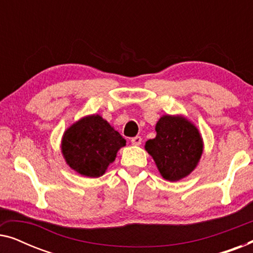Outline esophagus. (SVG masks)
<instances>
[{
	"label": "esophagus",
	"mask_w": 253,
	"mask_h": 253,
	"mask_svg": "<svg viewBox=\"0 0 253 253\" xmlns=\"http://www.w3.org/2000/svg\"><path fill=\"white\" fill-rule=\"evenodd\" d=\"M131 143H132L133 145H140L141 144V137L136 136V137L131 138Z\"/></svg>",
	"instance_id": "esophagus-1"
}]
</instances>
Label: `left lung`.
Returning <instances> with one entry per match:
<instances>
[{
	"mask_svg": "<svg viewBox=\"0 0 253 253\" xmlns=\"http://www.w3.org/2000/svg\"><path fill=\"white\" fill-rule=\"evenodd\" d=\"M157 137L145 148L154 159L162 177L175 182L196 168L203 153V140L197 127L182 116H162L155 126Z\"/></svg>",
	"mask_w": 253,
	"mask_h": 253,
	"instance_id": "8db88e82",
	"label": "left lung"
}]
</instances>
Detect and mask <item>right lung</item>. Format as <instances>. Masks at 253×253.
Wrapping results in <instances>:
<instances>
[{
  "label": "right lung",
  "instance_id": "right-lung-1",
  "mask_svg": "<svg viewBox=\"0 0 253 253\" xmlns=\"http://www.w3.org/2000/svg\"><path fill=\"white\" fill-rule=\"evenodd\" d=\"M126 139L99 115L79 120L62 139V153L70 167L83 176L99 177L115 160Z\"/></svg>",
  "mask_w": 253,
  "mask_h": 253
}]
</instances>
